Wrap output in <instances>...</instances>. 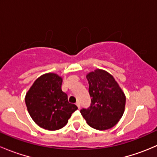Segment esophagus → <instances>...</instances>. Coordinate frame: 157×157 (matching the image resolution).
Segmentation results:
<instances>
[{
    "label": "esophagus",
    "mask_w": 157,
    "mask_h": 157,
    "mask_svg": "<svg viewBox=\"0 0 157 157\" xmlns=\"http://www.w3.org/2000/svg\"><path fill=\"white\" fill-rule=\"evenodd\" d=\"M76 105H77V106L78 107V109L80 108V102H77V103H76Z\"/></svg>",
    "instance_id": "obj_1"
}]
</instances>
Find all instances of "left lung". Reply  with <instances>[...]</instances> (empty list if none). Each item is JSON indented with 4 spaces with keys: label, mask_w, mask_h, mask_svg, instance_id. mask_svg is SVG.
<instances>
[{
    "label": "left lung",
    "mask_w": 157,
    "mask_h": 157,
    "mask_svg": "<svg viewBox=\"0 0 157 157\" xmlns=\"http://www.w3.org/2000/svg\"><path fill=\"white\" fill-rule=\"evenodd\" d=\"M86 78L91 105L80 113L90 127L99 131L110 129L124 114L125 95L113 76L104 70L88 73Z\"/></svg>",
    "instance_id": "left-lung-1"
}]
</instances>
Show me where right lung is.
<instances>
[{"label":"right lung","mask_w":157,"mask_h":157,"mask_svg":"<svg viewBox=\"0 0 157 157\" xmlns=\"http://www.w3.org/2000/svg\"><path fill=\"white\" fill-rule=\"evenodd\" d=\"M62 81L57 74L47 73L35 80L26 94L25 102L30 116L45 130L56 131L64 127L77 109L61 90Z\"/></svg>","instance_id":"add662e5"}]
</instances>
